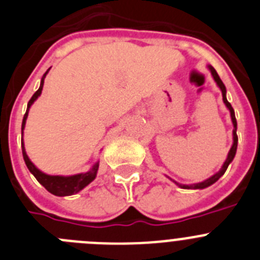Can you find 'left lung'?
<instances>
[{
	"instance_id": "1",
	"label": "left lung",
	"mask_w": 260,
	"mask_h": 260,
	"mask_svg": "<svg viewBox=\"0 0 260 260\" xmlns=\"http://www.w3.org/2000/svg\"><path fill=\"white\" fill-rule=\"evenodd\" d=\"M208 68H209V71H210L211 76H213L214 81H215L216 85H218V87H219V89H220V91H222L223 102H224L225 107H227L228 111H230V113H231V120H232V123H233V132H232V134H233V144H232V147H231L230 152H228L227 158H225L224 164H223V166H222V168H220V170H219L218 173L214 174V175H211V177L208 178V179H206V180H204V182L193 183V184H182V183L175 182V180L171 179V178L168 177L169 179L173 180V182L175 183V184H177L178 187L184 188V189H204V188L210 187L211 184H214V183H215L216 180H218L219 178L222 177L223 174L225 173V170H227L228 165H230V164L233 161V158H235V156H236V151H237V142H239V138H237V133H236V132H237V121H236V117H235V111H233L232 106H231L230 102L227 101V96H225V92H227V90H225L224 83L222 82V80H220V77H219L218 73H216V71L214 70L213 67L208 66Z\"/></svg>"
}]
</instances>
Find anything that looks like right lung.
<instances>
[{
    "instance_id": "obj_1",
    "label": "right lung",
    "mask_w": 260,
    "mask_h": 260,
    "mask_svg": "<svg viewBox=\"0 0 260 260\" xmlns=\"http://www.w3.org/2000/svg\"><path fill=\"white\" fill-rule=\"evenodd\" d=\"M47 72H49V71H47ZM47 72L42 76L40 87H38L37 91L33 94V96L30 98V101L28 102L27 112H25L24 117H23V122H21V135H23V132H24L25 121H27L28 112H29L30 106H32V104L37 101V98L41 95L42 87H44V81ZM21 152H23V158H24L28 170L35 175V178L38 180L40 184L44 185L50 193L55 194V196H71V194H75L77 193V192H80L81 189H83V188L86 187V185H89L90 183L95 179L98 169H99V161H98V162H95L94 165H92V168L90 169L89 171H86V173L76 174V175H70V177H63V175H49V174L42 173L40 169H37L33 165V162L29 159V157H28L27 152H25L23 138H21Z\"/></svg>"
}]
</instances>
